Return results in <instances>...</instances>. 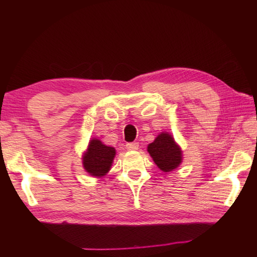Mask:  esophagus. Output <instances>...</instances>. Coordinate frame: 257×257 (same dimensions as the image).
Returning a JSON list of instances; mask_svg holds the SVG:
<instances>
[{
  "mask_svg": "<svg viewBox=\"0 0 257 257\" xmlns=\"http://www.w3.org/2000/svg\"><path fill=\"white\" fill-rule=\"evenodd\" d=\"M128 150H137L139 148V144L138 143H128L125 145Z\"/></svg>",
  "mask_w": 257,
  "mask_h": 257,
  "instance_id": "34e87169",
  "label": "esophagus"
}]
</instances>
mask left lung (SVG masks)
Listing matches in <instances>:
<instances>
[{
  "mask_svg": "<svg viewBox=\"0 0 257 257\" xmlns=\"http://www.w3.org/2000/svg\"><path fill=\"white\" fill-rule=\"evenodd\" d=\"M148 152L162 171L169 172L179 167L182 161V152L174 143L171 135L162 133L148 146Z\"/></svg>",
  "mask_w": 257,
  "mask_h": 257,
  "instance_id": "8db88e82",
  "label": "left lung"
}]
</instances>
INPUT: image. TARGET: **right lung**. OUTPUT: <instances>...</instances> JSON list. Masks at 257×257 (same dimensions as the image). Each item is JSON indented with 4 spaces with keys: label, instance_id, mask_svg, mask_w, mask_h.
I'll return each instance as SVG.
<instances>
[{
    "label": "right lung",
    "instance_id": "obj_1",
    "mask_svg": "<svg viewBox=\"0 0 257 257\" xmlns=\"http://www.w3.org/2000/svg\"><path fill=\"white\" fill-rule=\"evenodd\" d=\"M114 155L116 150L112 147L105 146L98 139H92L83 158L85 170L95 177L105 176L111 167Z\"/></svg>",
    "mask_w": 257,
    "mask_h": 257
}]
</instances>
